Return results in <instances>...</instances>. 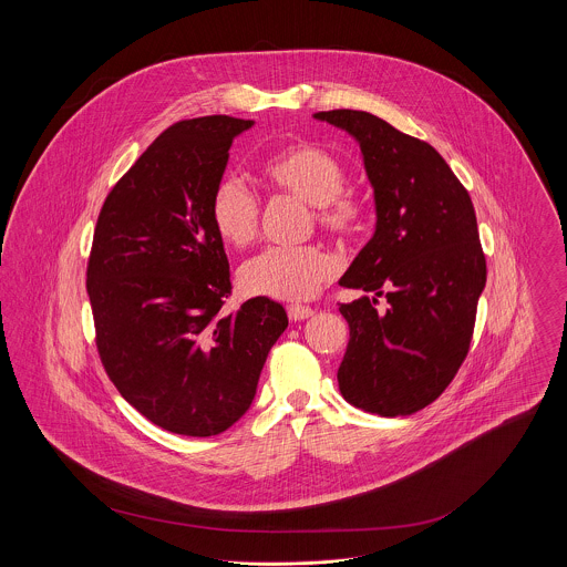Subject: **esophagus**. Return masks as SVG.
I'll return each instance as SVG.
<instances>
[{
    "label": "esophagus",
    "instance_id": "esophagus-1",
    "mask_svg": "<svg viewBox=\"0 0 567 567\" xmlns=\"http://www.w3.org/2000/svg\"><path fill=\"white\" fill-rule=\"evenodd\" d=\"M288 317H290V321L299 323V321L312 319V317H315V310L308 308V306H290V308H288Z\"/></svg>",
    "mask_w": 567,
    "mask_h": 567
}]
</instances>
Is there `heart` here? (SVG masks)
<instances>
[{"label": "heart", "mask_w": 567, "mask_h": 567, "mask_svg": "<svg viewBox=\"0 0 567 567\" xmlns=\"http://www.w3.org/2000/svg\"><path fill=\"white\" fill-rule=\"evenodd\" d=\"M264 181L315 207V220L336 238H353L367 216L360 194L344 187L338 157L315 144L288 146L261 165ZM209 216L223 243L246 248L259 231V200L238 178H223L212 194ZM336 275V261L317 244L270 246L240 270L244 290L279 301H306Z\"/></svg>", "instance_id": "b5f03b06"}]
</instances>
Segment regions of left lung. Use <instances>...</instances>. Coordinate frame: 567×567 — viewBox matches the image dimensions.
Listing matches in <instances>:
<instances>
[{"mask_svg": "<svg viewBox=\"0 0 567 567\" xmlns=\"http://www.w3.org/2000/svg\"><path fill=\"white\" fill-rule=\"evenodd\" d=\"M315 117L355 137L378 212L373 238L340 279L364 297L338 308L349 323L338 386L367 412L412 414L450 386L470 353L486 281L474 203L427 142L367 111Z\"/></svg>", "mask_w": 567, "mask_h": 567, "instance_id": "left-lung-1", "label": "left lung"}]
</instances>
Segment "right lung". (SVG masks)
Segmentation results:
<instances>
[{
  "label": "right lung",
  "instance_id": "obj_1",
  "mask_svg": "<svg viewBox=\"0 0 567 567\" xmlns=\"http://www.w3.org/2000/svg\"><path fill=\"white\" fill-rule=\"evenodd\" d=\"M252 120H181L109 192L86 264L95 344L120 395L172 434L214 436L255 398L288 327L266 299L227 312L231 272L209 200Z\"/></svg>",
  "mask_w": 567,
  "mask_h": 567
}]
</instances>
